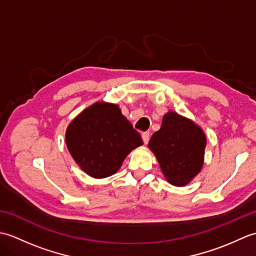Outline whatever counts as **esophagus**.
Instances as JSON below:
<instances>
[{"instance_id": "1", "label": "esophagus", "mask_w": 256, "mask_h": 256, "mask_svg": "<svg viewBox=\"0 0 256 256\" xmlns=\"http://www.w3.org/2000/svg\"><path fill=\"white\" fill-rule=\"evenodd\" d=\"M142 138H143L144 144H148V140H150V133L148 132H144L142 134Z\"/></svg>"}]
</instances>
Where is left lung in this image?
I'll use <instances>...</instances> for the list:
<instances>
[{
    "label": "left lung",
    "mask_w": 256,
    "mask_h": 256,
    "mask_svg": "<svg viewBox=\"0 0 256 256\" xmlns=\"http://www.w3.org/2000/svg\"><path fill=\"white\" fill-rule=\"evenodd\" d=\"M206 144V135L197 124L170 111L150 138L148 148L168 182L182 187L201 170Z\"/></svg>",
    "instance_id": "obj_1"
}]
</instances>
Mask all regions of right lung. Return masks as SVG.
<instances>
[{"mask_svg":"<svg viewBox=\"0 0 256 256\" xmlns=\"http://www.w3.org/2000/svg\"><path fill=\"white\" fill-rule=\"evenodd\" d=\"M66 144L81 170L94 178H106L116 174L143 140L116 104L96 102L68 125Z\"/></svg>","mask_w":256,"mask_h":256,"instance_id":"1","label":"right lung"}]
</instances>
